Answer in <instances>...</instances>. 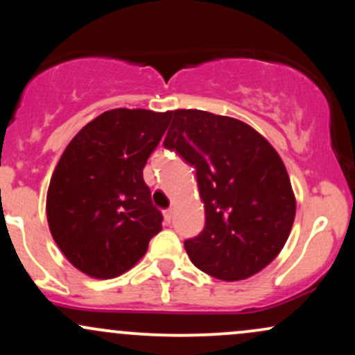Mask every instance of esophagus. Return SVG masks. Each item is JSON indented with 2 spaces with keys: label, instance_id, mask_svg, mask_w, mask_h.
Here are the masks:
<instances>
[{
  "label": "esophagus",
  "instance_id": "esophagus-1",
  "mask_svg": "<svg viewBox=\"0 0 355 355\" xmlns=\"http://www.w3.org/2000/svg\"><path fill=\"white\" fill-rule=\"evenodd\" d=\"M164 217H165V220H166V222H172V220H173V209H166L165 211H164Z\"/></svg>",
  "mask_w": 355,
  "mask_h": 355
}]
</instances>
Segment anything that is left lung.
Returning <instances> with one entry per match:
<instances>
[{
	"label": "left lung",
	"instance_id": "1",
	"mask_svg": "<svg viewBox=\"0 0 355 355\" xmlns=\"http://www.w3.org/2000/svg\"><path fill=\"white\" fill-rule=\"evenodd\" d=\"M164 146L197 168L205 229L185 242L191 263L215 279L245 280L280 254L295 218L282 158L245 121L177 110Z\"/></svg>",
	"mask_w": 355,
	"mask_h": 355
}]
</instances>
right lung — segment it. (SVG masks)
<instances>
[{"mask_svg": "<svg viewBox=\"0 0 355 355\" xmlns=\"http://www.w3.org/2000/svg\"><path fill=\"white\" fill-rule=\"evenodd\" d=\"M172 112L115 108L73 137L46 193L51 237L73 267L113 279L137 266L162 230L160 210L144 180Z\"/></svg>", "mask_w": 355, "mask_h": 355, "instance_id": "obj_1", "label": "right lung"}]
</instances>
